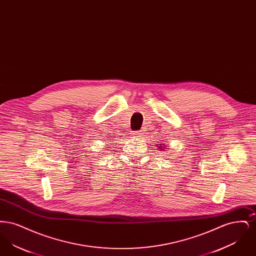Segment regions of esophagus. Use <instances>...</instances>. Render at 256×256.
Listing matches in <instances>:
<instances>
[{
    "label": "esophagus",
    "mask_w": 256,
    "mask_h": 256,
    "mask_svg": "<svg viewBox=\"0 0 256 256\" xmlns=\"http://www.w3.org/2000/svg\"><path fill=\"white\" fill-rule=\"evenodd\" d=\"M132 134V136H134V137L142 138V136H143V132H142V130H136V132H134Z\"/></svg>",
    "instance_id": "obj_1"
}]
</instances>
